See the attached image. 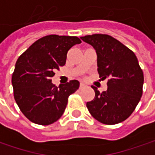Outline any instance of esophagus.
Returning <instances> with one entry per match:
<instances>
[{"label": "esophagus", "instance_id": "esophagus-1", "mask_svg": "<svg viewBox=\"0 0 155 155\" xmlns=\"http://www.w3.org/2000/svg\"><path fill=\"white\" fill-rule=\"evenodd\" d=\"M86 87V85L84 84V83H80V88H83V87Z\"/></svg>", "mask_w": 155, "mask_h": 155}]
</instances>
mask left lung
Wrapping results in <instances>:
<instances>
[{"mask_svg": "<svg viewBox=\"0 0 155 155\" xmlns=\"http://www.w3.org/2000/svg\"><path fill=\"white\" fill-rule=\"evenodd\" d=\"M81 39L90 44L97 54L98 73L107 80V91L95 93L87 102L91 115L106 125L127 120L134 111L142 95L144 75L134 53L108 35L94 34Z\"/></svg>", "mask_w": 155, "mask_h": 155, "instance_id": "obj_1", "label": "left lung"}]
</instances>
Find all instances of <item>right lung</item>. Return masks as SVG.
I'll return each instance as SVG.
<instances>
[{"instance_id": "right-lung-1", "label": "right lung", "mask_w": 155, "mask_h": 155, "mask_svg": "<svg viewBox=\"0 0 155 155\" xmlns=\"http://www.w3.org/2000/svg\"><path fill=\"white\" fill-rule=\"evenodd\" d=\"M81 42L76 36L50 35L37 40L18 58L12 74L14 97L30 121L47 126L63 114L68 96L80 82L72 80L57 87L51 78L65 65L68 50Z\"/></svg>"}]
</instances>
